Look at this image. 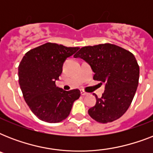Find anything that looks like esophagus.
I'll use <instances>...</instances> for the list:
<instances>
[{
	"mask_svg": "<svg viewBox=\"0 0 153 153\" xmlns=\"http://www.w3.org/2000/svg\"><path fill=\"white\" fill-rule=\"evenodd\" d=\"M81 94L82 96H86V95H88L89 93H86V92H85L84 91H81Z\"/></svg>",
	"mask_w": 153,
	"mask_h": 153,
	"instance_id": "obj_1",
	"label": "esophagus"
}]
</instances>
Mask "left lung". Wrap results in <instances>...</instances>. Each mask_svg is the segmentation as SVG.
Returning a JSON list of instances; mask_svg holds the SVG:
<instances>
[{
    "label": "left lung",
    "instance_id": "obj_1",
    "mask_svg": "<svg viewBox=\"0 0 153 153\" xmlns=\"http://www.w3.org/2000/svg\"><path fill=\"white\" fill-rule=\"evenodd\" d=\"M85 60L94 71V79L105 83L102 98L95 94L96 104L89 115L100 123L120 118L135 95L140 68L135 56L126 49L111 44L83 47L74 55Z\"/></svg>",
    "mask_w": 153,
    "mask_h": 153
}]
</instances>
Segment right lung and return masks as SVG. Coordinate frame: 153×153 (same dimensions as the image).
<instances>
[{"instance_id": "add662e5", "label": "right lung", "mask_w": 153, "mask_h": 153, "mask_svg": "<svg viewBox=\"0 0 153 153\" xmlns=\"http://www.w3.org/2000/svg\"><path fill=\"white\" fill-rule=\"evenodd\" d=\"M79 49L47 43L23 57L18 68L20 89L30 109L42 121L57 123L66 119L80 97L79 89L66 91L55 86L65 60Z\"/></svg>"}]
</instances>
